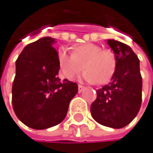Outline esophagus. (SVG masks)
I'll list each match as a JSON object with an SVG mask.
<instances>
[{"mask_svg": "<svg viewBox=\"0 0 153 153\" xmlns=\"http://www.w3.org/2000/svg\"><path fill=\"white\" fill-rule=\"evenodd\" d=\"M84 89H85V87H84V86H82V85H78V92L83 91Z\"/></svg>", "mask_w": 153, "mask_h": 153, "instance_id": "obj_1", "label": "esophagus"}]
</instances>
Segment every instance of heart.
Instances as JSON below:
<instances>
[{"instance_id": "1", "label": "heart", "mask_w": 153, "mask_h": 153, "mask_svg": "<svg viewBox=\"0 0 153 153\" xmlns=\"http://www.w3.org/2000/svg\"><path fill=\"white\" fill-rule=\"evenodd\" d=\"M57 61L63 76L72 79L81 70L85 71L81 78L89 83L105 84L110 81L117 68V59L110 50H103L96 44L85 43L76 46L69 54L65 48H61L57 53Z\"/></svg>"}]
</instances>
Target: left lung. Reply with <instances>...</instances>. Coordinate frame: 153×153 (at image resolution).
Segmentation results:
<instances>
[{"mask_svg": "<svg viewBox=\"0 0 153 153\" xmlns=\"http://www.w3.org/2000/svg\"><path fill=\"white\" fill-rule=\"evenodd\" d=\"M117 59L111 81L96 91L91 105L92 118L104 126L120 129L129 124L140 109L142 77L139 60L133 49L120 41H106Z\"/></svg>", "mask_w": 153, "mask_h": 153, "instance_id": "8db88e82", "label": "left lung"}]
</instances>
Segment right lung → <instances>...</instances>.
<instances>
[{
	"instance_id": "obj_1",
	"label": "right lung",
	"mask_w": 153,
	"mask_h": 153,
	"mask_svg": "<svg viewBox=\"0 0 153 153\" xmlns=\"http://www.w3.org/2000/svg\"><path fill=\"white\" fill-rule=\"evenodd\" d=\"M56 40L43 37L24 48L16 62L12 104L16 117L36 130L55 126L66 117L78 87L58 77Z\"/></svg>"
}]
</instances>
